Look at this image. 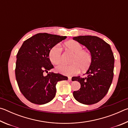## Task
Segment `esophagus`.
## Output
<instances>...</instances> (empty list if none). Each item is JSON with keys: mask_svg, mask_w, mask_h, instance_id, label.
Returning a JSON list of instances; mask_svg holds the SVG:
<instances>
[{"mask_svg": "<svg viewBox=\"0 0 128 128\" xmlns=\"http://www.w3.org/2000/svg\"><path fill=\"white\" fill-rule=\"evenodd\" d=\"M68 80L69 81H71V80H72V77H68Z\"/></svg>", "mask_w": 128, "mask_h": 128, "instance_id": "34e87169", "label": "esophagus"}]
</instances>
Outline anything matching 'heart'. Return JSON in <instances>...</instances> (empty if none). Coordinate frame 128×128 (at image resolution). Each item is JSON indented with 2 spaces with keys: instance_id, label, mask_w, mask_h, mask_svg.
<instances>
[{
  "instance_id": "heart-1",
  "label": "heart",
  "mask_w": 128,
  "mask_h": 128,
  "mask_svg": "<svg viewBox=\"0 0 128 128\" xmlns=\"http://www.w3.org/2000/svg\"><path fill=\"white\" fill-rule=\"evenodd\" d=\"M65 46L73 54L71 62L67 65L62 63L56 67V70L63 75L70 76L76 74L80 70L85 72L92 64V56L90 52L82 50V45L74 40H70L65 43ZM49 59L52 63L57 64L62 62V50L58 45L53 46L49 51Z\"/></svg>"
}]
</instances>
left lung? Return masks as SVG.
<instances>
[{
	"label": "left lung",
	"mask_w": 128,
	"mask_h": 128,
	"mask_svg": "<svg viewBox=\"0 0 128 128\" xmlns=\"http://www.w3.org/2000/svg\"><path fill=\"white\" fill-rule=\"evenodd\" d=\"M73 40L85 46L92 56V66L85 73L87 76L72 77L73 81L81 84V88L73 92V96L80 103L93 104L104 97L111 86L114 77V54L110 45L98 36H81Z\"/></svg>",
	"instance_id": "1"
}]
</instances>
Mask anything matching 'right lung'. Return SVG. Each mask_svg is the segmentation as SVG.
Segmentation results:
<instances>
[{
  "label": "right lung",
  "mask_w": 128,
  "mask_h": 128,
  "mask_svg": "<svg viewBox=\"0 0 128 128\" xmlns=\"http://www.w3.org/2000/svg\"><path fill=\"white\" fill-rule=\"evenodd\" d=\"M66 38L47 33H38L22 43L17 54L16 81L21 92L30 102L44 104L50 102L56 95L58 81L68 77L59 73L48 72L54 68L49 59V51Z\"/></svg>",
  "instance_id": "add662e5"
}]
</instances>
